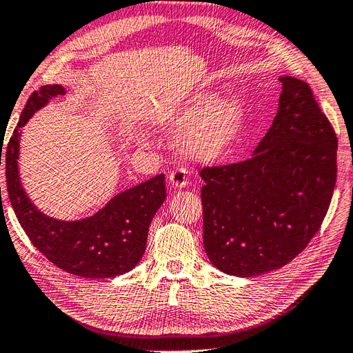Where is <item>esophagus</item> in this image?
Here are the masks:
<instances>
[{"label": "esophagus", "instance_id": "34e87169", "mask_svg": "<svg viewBox=\"0 0 353 353\" xmlns=\"http://www.w3.org/2000/svg\"><path fill=\"white\" fill-rule=\"evenodd\" d=\"M170 183H171V186L176 188V190H182V188L188 186V183H190V177H188V174H186V170L177 168V170L171 171Z\"/></svg>", "mask_w": 353, "mask_h": 353}]
</instances>
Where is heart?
Wrapping results in <instances>:
<instances>
[{
	"label": "heart",
	"instance_id": "obj_1",
	"mask_svg": "<svg viewBox=\"0 0 353 353\" xmlns=\"http://www.w3.org/2000/svg\"><path fill=\"white\" fill-rule=\"evenodd\" d=\"M170 123L183 130L177 147L196 162H214L239 138L245 123L241 101L234 94L218 97L215 90H201L180 108Z\"/></svg>",
	"mask_w": 353,
	"mask_h": 353
}]
</instances>
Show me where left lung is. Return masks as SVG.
<instances>
[{"label":"left lung","instance_id":"obj_1","mask_svg":"<svg viewBox=\"0 0 353 353\" xmlns=\"http://www.w3.org/2000/svg\"><path fill=\"white\" fill-rule=\"evenodd\" d=\"M276 116L243 162L203 168V242L212 265L256 276L288 265L326 215L337 137L307 83L280 77Z\"/></svg>","mask_w":353,"mask_h":353}]
</instances>
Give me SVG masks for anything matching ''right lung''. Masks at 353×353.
Here are the masks:
<instances>
[{
	"instance_id": "1",
	"label": "right lung",
	"mask_w": 353,
	"mask_h": 353,
	"mask_svg": "<svg viewBox=\"0 0 353 353\" xmlns=\"http://www.w3.org/2000/svg\"><path fill=\"white\" fill-rule=\"evenodd\" d=\"M63 94V85L51 84L30 96L4 152L7 194L23 232L51 263L77 276H119L132 270L143 259L152 219L167 199L165 176L158 174L119 192L92 216L65 221L40 212L19 177L22 128L49 101Z\"/></svg>"
}]
</instances>
